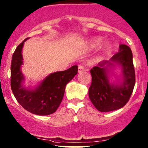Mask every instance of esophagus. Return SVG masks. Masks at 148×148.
Wrapping results in <instances>:
<instances>
[{"label": "esophagus", "instance_id": "esophagus-1", "mask_svg": "<svg viewBox=\"0 0 148 148\" xmlns=\"http://www.w3.org/2000/svg\"><path fill=\"white\" fill-rule=\"evenodd\" d=\"M86 69L85 68H84V66H79V67H78V72L79 73H82L83 71H85Z\"/></svg>", "mask_w": 148, "mask_h": 148}]
</instances>
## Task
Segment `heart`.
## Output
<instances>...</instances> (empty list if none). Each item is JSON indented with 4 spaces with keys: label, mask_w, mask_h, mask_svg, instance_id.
Listing matches in <instances>:
<instances>
[{
    "label": "heart",
    "mask_w": 148,
    "mask_h": 148,
    "mask_svg": "<svg viewBox=\"0 0 148 148\" xmlns=\"http://www.w3.org/2000/svg\"><path fill=\"white\" fill-rule=\"evenodd\" d=\"M101 42V38H93L92 39H90L88 41V45L90 47V48H95L96 46H98L99 45V43ZM109 45L108 43H104L103 45V49H107L108 48Z\"/></svg>",
    "instance_id": "heart-1"
}]
</instances>
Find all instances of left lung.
I'll use <instances>...</instances> for the list:
<instances>
[{
	"instance_id": "obj_1",
	"label": "left lung",
	"mask_w": 148,
	"mask_h": 148,
	"mask_svg": "<svg viewBox=\"0 0 148 148\" xmlns=\"http://www.w3.org/2000/svg\"><path fill=\"white\" fill-rule=\"evenodd\" d=\"M115 66L121 69V79L112 82L110 78ZM90 71L92 82L88 95L97 110L103 112L114 111L127 103L136 82L132 51L128 45H119V52L110 60L100 62Z\"/></svg>"
}]
</instances>
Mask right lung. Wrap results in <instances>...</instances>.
<instances>
[{"instance_id":"right-lung-1","label":"right lung","mask_w":148,"mask_h":148,"mask_svg":"<svg viewBox=\"0 0 148 148\" xmlns=\"http://www.w3.org/2000/svg\"><path fill=\"white\" fill-rule=\"evenodd\" d=\"M23 40L14 50L11 62V88L14 97L22 107L37 115L54 113L60 105L66 85L77 74L78 66H72L65 71L51 73L36 86L26 87L25 77L22 73Z\"/></svg>"}]
</instances>
